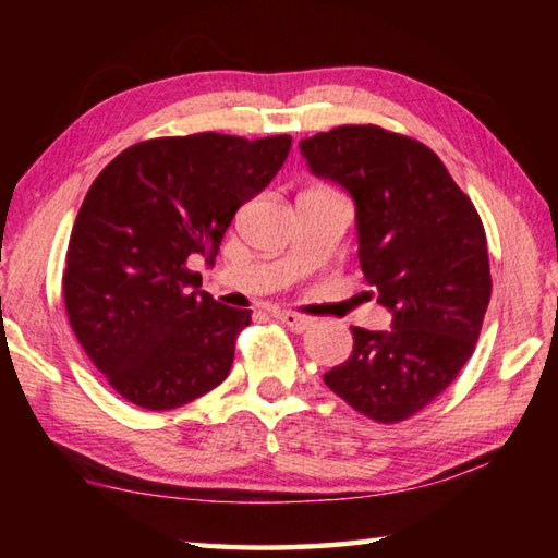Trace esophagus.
<instances>
[{"label": "esophagus", "mask_w": 558, "mask_h": 558, "mask_svg": "<svg viewBox=\"0 0 558 558\" xmlns=\"http://www.w3.org/2000/svg\"><path fill=\"white\" fill-rule=\"evenodd\" d=\"M276 319H278V323L286 325V327H290L292 332H298V335L313 327V319H310V317H302V315H295V313H286V310H282V313H276Z\"/></svg>", "instance_id": "1"}]
</instances>
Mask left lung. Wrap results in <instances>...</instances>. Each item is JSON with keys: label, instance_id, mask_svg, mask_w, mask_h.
Listing matches in <instances>:
<instances>
[{"label": "left lung", "instance_id": "obj_1", "mask_svg": "<svg viewBox=\"0 0 558 558\" xmlns=\"http://www.w3.org/2000/svg\"><path fill=\"white\" fill-rule=\"evenodd\" d=\"M310 172L349 192L359 263L391 329L352 327L354 349L325 384L354 411L399 423L460 374L493 292L475 206L418 140L376 125H342L300 143Z\"/></svg>", "mask_w": 558, "mask_h": 558}]
</instances>
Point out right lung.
Segmentation results:
<instances>
[{
	"label": "right lung",
	"mask_w": 558,
	"mask_h": 558,
	"mask_svg": "<svg viewBox=\"0 0 558 558\" xmlns=\"http://www.w3.org/2000/svg\"><path fill=\"white\" fill-rule=\"evenodd\" d=\"M290 143L219 132L145 140L90 184L65 253L63 300L81 347L122 399L169 411L229 376L251 310L199 290L189 263L214 266L239 206L270 184Z\"/></svg>",
	"instance_id": "obj_1"
}]
</instances>
